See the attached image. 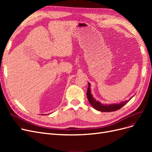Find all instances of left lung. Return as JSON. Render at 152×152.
Segmentation results:
<instances>
[{
  "mask_svg": "<svg viewBox=\"0 0 152 152\" xmlns=\"http://www.w3.org/2000/svg\"><path fill=\"white\" fill-rule=\"evenodd\" d=\"M87 97L88 99L90 104L93 106V107L98 110L100 112H113L118 110L120 108H121L123 106L125 105L128 102H129V100L133 97H131V98L129 100H126L125 102H122L120 103H113V104H102L101 102L96 101L94 98L93 95L91 94V84L89 82L88 83V89H87Z\"/></svg>",
  "mask_w": 152,
  "mask_h": 152,
  "instance_id": "8db88e82",
  "label": "left lung"
}]
</instances>
